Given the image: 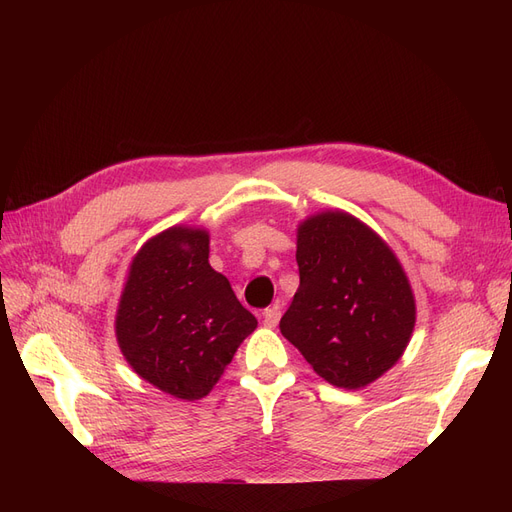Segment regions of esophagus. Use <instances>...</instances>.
Instances as JSON below:
<instances>
[{"instance_id": "obj_1", "label": "esophagus", "mask_w": 512, "mask_h": 512, "mask_svg": "<svg viewBox=\"0 0 512 512\" xmlns=\"http://www.w3.org/2000/svg\"><path fill=\"white\" fill-rule=\"evenodd\" d=\"M280 316H282L280 307H277V305H273V307H267L265 312H262V324H265V327H269V329H273L275 324L280 322Z\"/></svg>"}]
</instances>
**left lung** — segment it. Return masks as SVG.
I'll list each match as a JSON object with an SVG mask.
<instances>
[{"label": "left lung", "mask_w": 512, "mask_h": 512, "mask_svg": "<svg viewBox=\"0 0 512 512\" xmlns=\"http://www.w3.org/2000/svg\"><path fill=\"white\" fill-rule=\"evenodd\" d=\"M299 290L280 331L333 386L361 389L393 367L414 329L408 277L374 230L342 211L299 226Z\"/></svg>", "instance_id": "left-lung-1"}]
</instances>
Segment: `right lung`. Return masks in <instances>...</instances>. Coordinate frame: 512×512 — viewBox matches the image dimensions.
<instances>
[{
  "label": "right lung",
  "mask_w": 512,
  "mask_h": 512,
  "mask_svg": "<svg viewBox=\"0 0 512 512\" xmlns=\"http://www.w3.org/2000/svg\"><path fill=\"white\" fill-rule=\"evenodd\" d=\"M256 318L209 265V235L170 228L130 267L117 312V342L138 376L179 399L205 397Z\"/></svg>",
  "instance_id": "add662e5"
}]
</instances>
